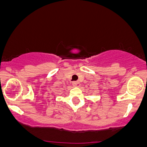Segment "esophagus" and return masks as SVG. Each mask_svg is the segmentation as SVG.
<instances>
[{
    "label": "esophagus",
    "instance_id": "34e87169",
    "mask_svg": "<svg viewBox=\"0 0 147 147\" xmlns=\"http://www.w3.org/2000/svg\"><path fill=\"white\" fill-rule=\"evenodd\" d=\"M72 85H73L74 86L79 87V86H80V83H79L78 81H75V82H72Z\"/></svg>",
    "mask_w": 147,
    "mask_h": 147
}]
</instances>
